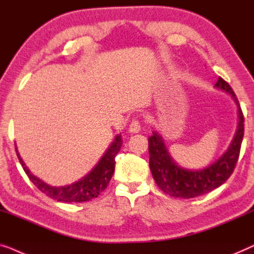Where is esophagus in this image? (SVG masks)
<instances>
[{"label":"esophagus","mask_w":254,"mask_h":254,"mask_svg":"<svg viewBox=\"0 0 254 254\" xmlns=\"http://www.w3.org/2000/svg\"><path fill=\"white\" fill-rule=\"evenodd\" d=\"M140 123H139V121H132L130 123V126H128V132L130 133H138V132H140Z\"/></svg>","instance_id":"esophagus-1"}]
</instances>
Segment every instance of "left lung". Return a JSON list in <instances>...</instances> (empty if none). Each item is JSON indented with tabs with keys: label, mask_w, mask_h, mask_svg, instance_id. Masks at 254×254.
Listing matches in <instances>:
<instances>
[{
	"label": "left lung",
	"mask_w": 254,
	"mask_h": 254,
	"mask_svg": "<svg viewBox=\"0 0 254 254\" xmlns=\"http://www.w3.org/2000/svg\"><path fill=\"white\" fill-rule=\"evenodd\" d=\"M215 87L231 95L238 107V127L231 144L215 162L199 170L185 169L171 158L159 132L154 131L148 138L149 168L155 183L164 193L176 198L190 199L208 193L219 188L231 176L237 163L244 135V116L236 94L230 85L219 78Z\"/></svg>",
	"instance_id": "8db88e82"
}]
</instances>
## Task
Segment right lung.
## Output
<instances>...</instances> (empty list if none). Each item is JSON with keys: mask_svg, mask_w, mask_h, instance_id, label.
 Returning a JSON list of instances; mask_svg holds the SVG:
<instances>
[{"mask_svg": "<svg viewBox=\"0 0 254 254\" xmlns=\"http://www.w3.org/2000/svg\"><path fill=\"white\" fill-rule=\"evenodd\" d=\"M122 142V135L117 134L101 160L86 176L72 184L64 185V187H52V185H48L39 180L25 166L17 148L16 153L27 177L46 195L61 202H83L96 198L107 188L109 181L112 180L114 171H115V156L120 152Z\"/></svg>", "mask_w": 254, "mask_h": 254, "instance_id": "obj_1", "label": "right lung"}]
</instances>
